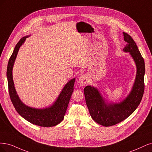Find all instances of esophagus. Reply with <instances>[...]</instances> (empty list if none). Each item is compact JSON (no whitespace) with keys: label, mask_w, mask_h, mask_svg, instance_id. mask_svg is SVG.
Instances as JSON below:
<instances>
[{"label":"esophagus","mask_w":152,"mask_h":152,"mask_svg":"<svg viewBox=\"0 0 152 152\" xmlns=\"http://www.w3.org/2000/svg\"><path fill=\"white\" fill-rule=\"evenodd\" d=\"M88 77L86 75L83 73L79 77V83L82 86H85L86 85V83H88Z\"/></svg>","instance_id":"1"}]
</instances>
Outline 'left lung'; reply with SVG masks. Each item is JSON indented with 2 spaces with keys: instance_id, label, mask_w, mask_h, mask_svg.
<instances>
[{
  "instance_id": "left-lung-1",
  "label": "left lung",
  "mask_w": 152,
  "mask_h": 152,
  "mask_svg": "<svg viewBox=\"0 0 152 152\" xmlns=\"http://www.w3.org/2000/svg\"><path fill=\"white\" fill-rule=\"evenodd\" d=\"M123 35L127 43L123 50L129 52L137 67L135 82L130 94L119 104L107 105L95 88L87 86L84 88L86 105L91 118L98 124L106 127L114 126L128 118L140 105L145 90L144 59L132 37L125 32Z\"/></svg>"
}]
</instances>
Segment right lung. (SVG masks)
I'll return each mask as SVG.
<instances>
[{"label":"right lung","mask_w":152,"mask_h":152,"mask_svg":"<svg viewBox=\"0 0 152 152\" xmlns=\"http://www.w3.org/2000/svg\"><path fill=\"white\" fill-rule=\"evenodd\" d=\"M27 37H23L14 48L9 58L7 69L9 94L14 108L24 119L31 123L42 127H52L57 125L63 120L71 96L74 90L75 79L71 80L64 87L59 96L53 105L44 109H33L24 105L18 97L12 80V67L18 50Z\"/></svg>","instance_id":"obj_1"}]
</instances>
